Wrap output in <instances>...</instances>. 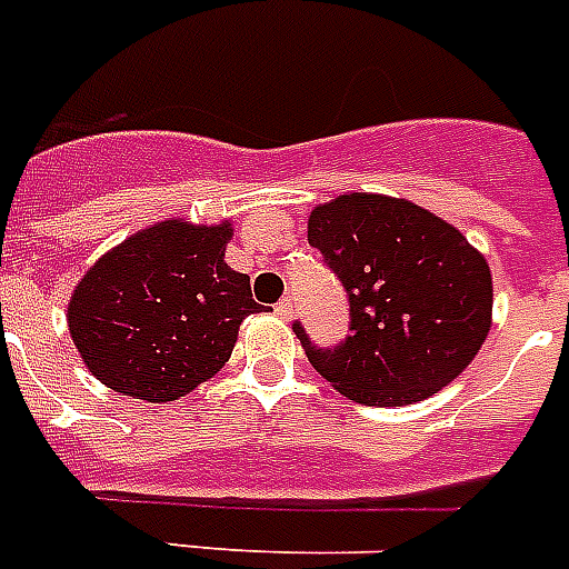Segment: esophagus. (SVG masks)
<instances>
[{
  "label": "esophagus",
  "mask_w": 569,
  "mask_h": 569,
  "mask_svg": "<svg viewBox=\"0 0 569 569\" xmlns=\"http://www.w3.org/2000/svg\"><path fill=\"white\" fill-rule=\"evenodd\" d=\"M273 310L279 319H290L293 317V299H290V296H284V299H279V302H276Z\"/></svg>",
  "instance_id": "esophagus-1"
}]
</instances>
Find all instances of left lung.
<instances>
[{
  "mask_svg": "<svg viewBox=\"0 0 569 569\" xmlns=\"http://www.w3.org/2000/svg\"><path fill=\"white\" fill-rule=\"evenodd\" d=\"M308 241L348 296V337L322 348L293 322L310 366L366 406H409L449 386L492 325L487 259L411 201L351 192L310 212Z\"/></svg>",
  "mask_w": 569,
  "mask_h": 569,
  "instance_id": "obj_1",
  "label": "left lung"
}]
</instances>
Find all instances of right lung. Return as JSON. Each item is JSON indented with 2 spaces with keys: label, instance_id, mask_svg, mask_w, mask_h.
I'll use <instances>...</instances> for the list:
<instances>
[{
  "label": "right lung",
  "instance_id": "obj_1",
  "mask_svg": "<svg viewBox=\"0 0 569 569\" xmlns=\"http://www.w3.org/2000/svg\"><path fill=\"white\" fill-rule=\"evenodd\" d=\"M230 227L163 221L106 252L77 284L68 331L97 380L169 402L224 366L261 305L224 261Z\"/></svg>",
  "mask_w": 569,
  "mask_h": 569
}]
</instances>
